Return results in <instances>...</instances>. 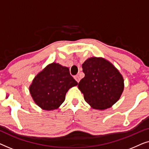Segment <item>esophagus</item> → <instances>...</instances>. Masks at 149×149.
I'll use <instances>...</instances> for the list:
<instances>
[{
  "label": "esophagus",
  "instance_id": "34e87169",
  "mask_svg": "<svg viewBox=\"0 0 149 149\" xmlns=\"http://www.w3.org/2000/svg\"><path fill=\"white\" fill-rule=\"evenodd\" d=\"M74 78L75 80L77 81V82L79 83V81H80V78H79V77L78 76V75H76V76H74Z\"/></svg>",
  "mask_w": 149,
  "mask_h": 149
}]
</instances>
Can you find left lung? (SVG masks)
Masks as SVG:
<instances>
[{"mask_svg": "<svg viewBox=\"0 0 149 149\" xmlns=\"http://www.w3.org/2000/svg\"><path fill=\"white\" fill-rule=\"evenodd\" d=\"M84 78L78 87L85 100L93 109L105 110L119 100L124 89V80L114 65L103 58L92 57L82 64Z\"/></svg>", "mask_w": 149, "mask_h": 149, "instance_id": "8db88e82", "label": "left lung"}]
</instances>
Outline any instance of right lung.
Here are the masks:
<instances>
[{"label":"right lung","instance_id":"1","mask_svg":"<svg viewBox=\"0 0 149 149\" xmlns=\"http://www.w3.org/2000/svg\"><path fill=\"white\" fill-rule=\"evenodd\" d=\"M77 84L68 67L53 62L36 75L29 91L34 102L40 109L53 111L64 102L69 89Z\"/></svg>","mask_w":149,"mask_h":149}]
</instances>
